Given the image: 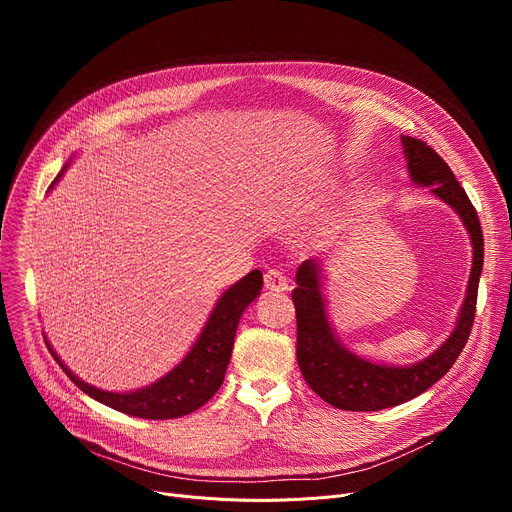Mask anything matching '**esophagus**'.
<instances>
[{
	"label": "esophagus",
	"mask_w": 512,
	"mask_h": 512,
	"mask_svg": "<svg viewBox=\"0 0 512 512\" xmlns=\"http://www.w3.org/2000/svg\"><path fill=\"white\" fill-rule=\"evenodd\" d=\"M265 288L272 292H284L288 290V280L280 270H270L265 274Z\"/></svg>",
	"instance_id": "34e87169"
}]
</instances>
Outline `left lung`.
<instances>
[{"label": "left lung", "mask_w": 512, "mask_h": 512, "mask_svg": "<svg viewBox=\"0 0 512 512\" xmlns=\"http://www.w3.org/2000/svg\"><path fill=\"white\" fill-rule=\"evenodd\" d=\"M409 176L427 186L459 215L469 232L473 265L459 317L438 351L411 365H384L355 355L338 340L328 315L324 294V265L307 259L297 270L292 303L297 309V361L309 388L342 411H382L402 405L432 388L459 359L471 334L477 305V286L483 270V234L477 211L465 188L454 178L446 161L419 139L400 137Z\"/></svg>", "instance_id": "8db88e82"}]
</instances>
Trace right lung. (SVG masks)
I'll return each instance as SVG.
<instances>
[{
	"label": "right lung",
	"instance_id": "obj_1",
	"mask_svg": "<svg viewBox=\"0 0 512 512\" xmlns=\"http://www.w3.org/2000/svg\"><path fill=\"white\" fill-rule=\"evenodd\" d=\"M68 166L70 164H66L56 180L51 182L49 191L62 178ZM261 286L263 274L259 270H253L234 286H230L215 303L203 332L186 357L172 371H168L164 378L134 392H107L83 382L62 363L47 338L45 344L53 359L66 371L68 378L85 394L101 402V405L139 419H176L197 411L220 390L232 357L240 315L259 297Z\"/></svg>",
	"mask_w": 512,
	"mask_h": 512
}]
</instances>
